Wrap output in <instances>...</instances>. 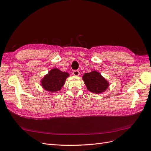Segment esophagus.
I'll return each instance as SVG.
<instances>
[{
  "mask_svg": "<svg viewBox=\"0 0 151 151\" xmlns=\"http://www.w3.org/2000/svg\"><path fill=\"white\" fill-rule=\"evenodd\" d=\"M80 74V72L79 70H74L73 71V75L75 76H79Z\"/></svg>",
  "mask_w": 151,
  "mask_h": 151,
  "instance_id": "1",
  "label": "esophagus"
}]
</instances>
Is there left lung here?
<instances>
[{
	"label": "left lung",
	"instance_id": "left-lung-1",
	"mask_svg": "<svg viewBox=\"0 0 151 151\" xmlns=\"http://www.w3.org/2000/svg\"><path fill=\"white\" fill-rule=\"evenodd\" d=\"M84 84L90 92L94 94H101L109 87V82L105 79L97 71L86 73L83 76Z\"/></svg>",
	"mask_w": 151,
	"mask_h": 151
}]
</instances>
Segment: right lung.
<instances>
[{"mask_svg": "<svg viewBox=\"0 0 151 151\" xmlns=\"http://www.w3.org/2000/svg\"><path fill=\"white\" fill-rule=\"evenodd\" d=\"M68 76V73L63 72L58 68H54L42 79L41 86L48 92L56 93L61 90Z\"/></svg>", "mask_w": 151, "mask_h": 151, "instance_id": "add662e5", "label": "right lung"}]
</instances>
